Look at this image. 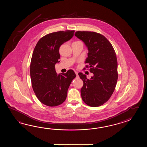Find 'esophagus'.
I'll list each match as a JSON object with an SVG mask.
<instances>
[{"instance_id":"obj_1","label":"esophagus","mask_w":147,"mask_h":147,"mask_svg":"<svg viewBox=\"0 0 147 147\" xmlns=\"http://www.w3.org/2000/svg\"><path fill=\"white\" fill-rule=\"evenodd\" d=\"M75 74H76V75H77V76H78V72L77 71H75Z\"/></svg>"}]
</instances>
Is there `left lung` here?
<instances>
[{
  "label": "left lung",
  "mask_w": 147,
  "mask_h": 147,
  "mask_svg": "<svg viewBox=\"0 0 147 147\" xmlns=\"http://www.w3.org/2000/svg\"><path fill=\"white\" fill-rule=\"evenodd\" d=\"M75 35L87 47L86 67H89L90 72L94 74L90 79L81 72L78 74L84 82L80 91L82 99L89 106H100L109 99L117 82L118 63L115 51L109 40L100 34L76 31Z\"/></svg>",
  "instance_id": "1"
}]
</instances>
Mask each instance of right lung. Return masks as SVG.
I'll list each match as a JSON object with an SVG mask.
<instances>
[{
	"mask_svg": "<svg viewBox=\"0 0 147 147\" xmlns=\"http://www.w3.org/2000/svg\"><path fill=\"white\" fill-rule=\"evenodd\" d=\"M74 32L66 30L46 34L34 47L30 67L32 87L38 100L48 106H57L65 101L69 86L76 77L71 69L58 75L55 67L59 62L60 47L72 38Z\"/></svg>",
	"mask_w": 147,
	"mask_h": 147,
	"instance_id": "add662e5",
	"label": "right lung"
}]
</instances>
